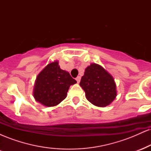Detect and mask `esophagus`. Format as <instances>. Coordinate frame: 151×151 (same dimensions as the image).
<instances>
[{"instance_id": "esophagus-1", "label": "esophagus", "mask_w": 151, "mask_h": 151, "mask_svg": "<svg viewBox=\"0 0 151 151\" xmlns=\"http://www.w3.org/2000/svg\"><path fill=\"white\" fill-rule=\"evenodd\" d=\"M76 80H77V83H79V82H80V80H81V77H77V78H76Z\"/></svg>"}]
</instances>
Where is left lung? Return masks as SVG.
Instances as JSON below:
<instances>
[{
  "instance_id": "obj_1",
  "label": "left lung",
  "mask_w": 151,
  "mask_h": 151,
  "mask_svg": "<svg viewBox=\"0 0 151 151\" xmlns=\"http://www.w3.org/2000/svg\"><path fill=\"white\" fill-rule=\"evenodd\" d=\"M86 98L98 107L109 106L116 97V85L114 77L101 65L91 63L85 69L80 83Z\"/></svg>"
}]
</instances>
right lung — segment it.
Returning <instances> with one entry per match:
<instances>
[{"instance_id": "obj_1", "label": "right lung", "mask_w": 151, "mask_h": 151, "mask_svg": "<svg viewBox=\"0 0 151 151\" xmlns=\"http://www.w3.org/2000/svg\"><path fill=\"white\" fill-rule=\"evenodd\" d=\"M76 83L77 81L68 72L62 70L58 60H55L38 74L35 82L33 96L36 101L45 106H55L67 97L70 86Z\"/></svg>"}]
</instances>
